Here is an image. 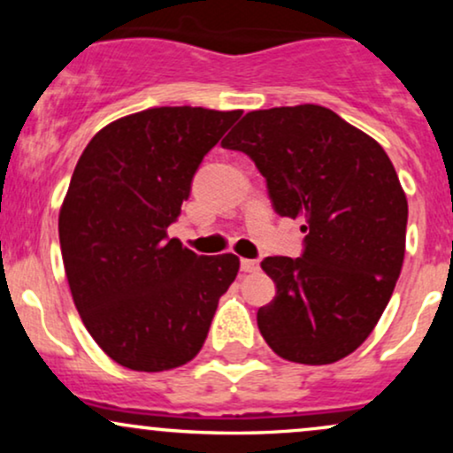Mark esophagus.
<instances>
[{"label": "esophagus", "instance_id": "esophagus-1", "mask_svg": "<svg viewBox=\"0 0 453 453\" xmlns=\"http://www.w3.org/2000/svg\"><path fill=\"white\" fill-rule=\"evenodd\" d=\"M241 270L242 273H257L259 270V262L257 259H241Z\"/></svg>", "mask_w": 453, "mask_h": 453}]
</instances>
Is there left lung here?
I'll return each instance as SVG.
<instances>
[{
  "label": "left lung",
  "mask_w": 453,
  "mask_h": 453,
  "mask_svg": "<svg viewBox=\"0 0 453 453\" xmlns=\"http://www.w3.org/2000/svg\"><path fill=\"white\" fill-rule=\"evenodd\" d=\"M266 179L280 217H300V257L262 262L274 280L257 327L277 356L332 364L356 351L392 298L409 206L392 161L371 136L315 104L249 112L221 142Z\"/></svg>",
  "instance_id": "left-lung-1"
}]
</instances>
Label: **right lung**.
Instances as JSON below:
<instances>
[{
    "label": "right lung",
    "mask_w": 453,
    "mask_h": 453,
    "mask_svg": "<svg viewBox=\"0 0 453 453\" xmlns=\"http://www.w3.org/2000/svg\"><path fill=\"white\" fill-rule=\"evenodd\" d=\"M200 106L129 114L82 150L59 212L72 298L93 341L132 371L194 360L238 257L168 238L202 159L241 119Z\"/></svg>",
    "instance_id": "1"
}]
</instances>
